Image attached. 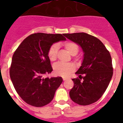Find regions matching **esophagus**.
<instances>
[{
  "mask_svg": "<svg viewBox=\"0 0 123 123\" xmlns=\"http://www.w3.org/2000/svg\"><path fill=\"white\" fill-rule=\"evenodd\" d=\"M63 80L64 81H67V79H66V78H63Z\"/></svg>",
  "mask_w": 123,
  "mask_h": 123,
  "instance_id": "1",
  "label": "esophagus"
}]
</instances>
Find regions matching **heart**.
Masks as SVG:
<instances>
[{
    "label": "heart",
    "instance_id": "heart-1",
    "mask_svg": "<svg viewBox=\"0 0 123 123\" xmlns=\"http://www.w3.org/2000/svg\"><path fill=\"white\" fill-rule=\"evenodd\" d=\"M65 49L67 50L71 55H76L79 51V47L76 43L71 41L65 42L63 44ZM58 45L54 44L49 48L47 53L48 58L51 62H54L56 60L58 53ZM54 73L58 76L62 77H67L75 69L74 65L72 63H57L53 67Z\"/></svg>",
    "mask_w": 123,
    "mask_h": 123
}]
</instances>
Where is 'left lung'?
<instances>
[{
    "instance_id": "1",
    "label": "left lung",
    "mask_w": 123,
    "mask_h": 123,
    "mask_svg": "<svg viewBox=\"0 0 123 123\" xmlns=\"http://www.w3.org/2000/svg\"><path fill=\"white\" fill-rule=\"evenodd\" d=\"M67 39L81 47L84 53L80 68L75 73L79 78L72 79L71 99L80 105L98 100L108 87L113 76L111 57L104 44L95 37L84 32L63 34Z\"/></svg>"
}]
</instances>
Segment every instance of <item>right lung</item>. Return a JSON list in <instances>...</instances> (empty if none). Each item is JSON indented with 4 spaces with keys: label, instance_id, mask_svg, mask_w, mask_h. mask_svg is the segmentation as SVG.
Here are the masks:
<instances>
[{
    "label": "right lung",
    "instance_id": "1",
    "mask_svg": "<svg viewBox=\"0 0 123 123\" xmlns=\"http://www.w3.org/2000/svg\"><path fill=\"white\" fill-rule=\"evenodd\" d=\"M65 40L60 34H32L14 53L10 69L11 80L18 95L29 105L41 107L54 98L63 79L43 78L53 70L47 53L53 44Z\"/></svg>",
    "mask_w": 123,
    "mask_h": 123
}]
</instances>
